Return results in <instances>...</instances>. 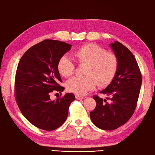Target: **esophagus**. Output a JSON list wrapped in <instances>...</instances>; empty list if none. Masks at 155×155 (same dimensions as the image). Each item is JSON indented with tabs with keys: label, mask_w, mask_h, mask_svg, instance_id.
Returning <instances> with one entry per match:
<instances>
[{
	"label": "esophagus",
	"mask_w": 155,
	"mask_h": 155,
	"mask_svg": "<svg viewBox=\"0 0 155 155\" xmlns=\"http://www.w3.org/2000/svg\"><path fill=\"white\" fill-rule=\"evenodd\" d=\"M75 98H76V99H78V100H81V99H84L83 96H81L80 95H78V94L75 95Z\"/></svg>",
	"instance_id": "obj_1"
}]
</instances>
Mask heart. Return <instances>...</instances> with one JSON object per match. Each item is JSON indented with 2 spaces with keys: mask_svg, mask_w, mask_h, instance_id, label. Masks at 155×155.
<instances>
[{
  "mask_svg": "<svg viewBox=\"0 0 155 155\" xmlns=\"http://www.w3.org/2000/svg\"><path fill=\"white\" fill-rule=\"evenodd\" d=\"M74 56L79 65H86L84 70L86 76L75 77L67 81L66 87L69 92L84 95L94 90L97 83L101 87L108 85L115 76L118 66L117 58L100 46L95 44L85 45L77 49ZM57 68L64 78L71 77L75 70L74 63L65 55L58 61Z\"/></svg>",
  "mask_w": 155,
  "mask_h": 155,
  "instance_id": "1",
  "label": "heart"
}]
</instances>
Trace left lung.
<instances>
[{
	"mask_svg": "<svg viewBox=\"0 0 155 155\" xmlns=\"http://www.w3.org/2000/svg\"><path fill=\"white\" fill-rule=\"evenodd\" d=\"M109 45L117 58V69L111 82L101 93L109 96L110 103L94 96L96 106L90 113L92 123L104 130H115L131 118L142 85L141 72L134 54L117 41Z\"/></svg>",
	"mask_w": 155,
	"mask_h": 155,
	"instance_id": "8db88e82",
	"label": "left lung"
}]
</instances>
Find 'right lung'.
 <instances>
[{"label": "right lung", "mask_w": 155, "mask_h": 155, "mask_svg": "<svg viewBox=\"0 0 155 155\" xmlns=\"http://www.w3.org/2000/svg\"><path fill=\"white\" fill-rule=\"evenodd\" d=\"M71 46L59 40H45L29 48L19 62L15 80L17 103L23 115L40 129L54 130L63 125L75 99L73 93L56 101L50 98L53 90L61 93L65 89L59 85L62 80L57 65Z\"/></svg>", "instance_id": "obj_1"}]
</instances>
